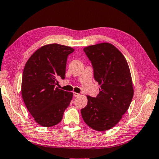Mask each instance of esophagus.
<instances>
[{"label": "esophagus", "mask_w": 159, "mask_h": 159, "mask_svg": "<svg viewBox=\"0 0 159 159\" xmlns=\"http://www.w3.org/2000/svg\"><path fill=\"white\" fill-rule=\"evenodd\" d=\"M79 96H80V94L76 93V92H74V97H79Z\"/></svg>", "instance_id": "obj_1"}]
</instances>
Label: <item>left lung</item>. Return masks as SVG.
<instances>
[{
  "instance_id": "8db88e82",
  "label": "left lung",
  "mask_w": 159,
  "mask_h": 159,
  "mask_svg": "<svg viewBox=\"0 0 159 159\" xmlns=\"http://www.w3.org/2000/svg\"><path fill=\"white\" fill-rule=\"evenodd\" d=\"M83 51L101 88L96 97L87 96L88 104L80 112L89 127L106 131L120 122L131 104L134 97L131 72L123 54L110 43L89 46Z\"/></svg>"
}]
</instances>
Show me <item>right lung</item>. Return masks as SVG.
<instances>
[{"label":"right lung","instance_id":"add662e5","mask_svg":"<svg viewBox=\"0 0 159 159\" xmlns=\"http://www.w3.org/2000/svg\"><path fill=\"white\" fill-rule=\"evenodd\" d=\"M74 49L58 44L44 45L28 59L23 71L21 94L37 123L50 127L62 120L73 93L55 87L65 79L67 57Z\"/></svg>","mask_w":159,"mask_h":159}]
</instances>
